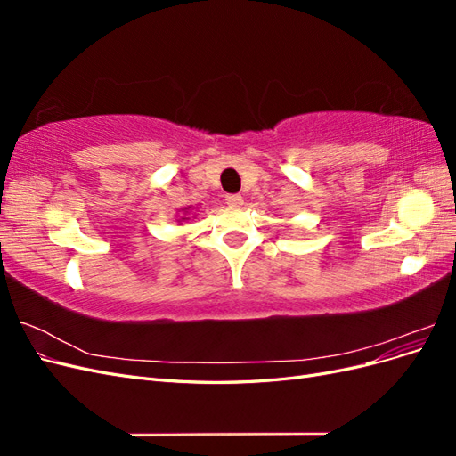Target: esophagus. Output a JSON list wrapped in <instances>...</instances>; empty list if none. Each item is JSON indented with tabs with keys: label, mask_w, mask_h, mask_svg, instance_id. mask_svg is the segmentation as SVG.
Listing matches in <instances>:
<instances>
[{
	"label": "esophagus",
	"mask_w": 456,
	"mask_h": 456,
	"mask_svg": "<svg viewBox=\"0 0 456 456\" xmlns=\"http://www.w3.org/2000/svg\"><path fill=\"white\" fill-rule=\"evenodd\" d=\"M226 205L228 207H241L243 205V198L240 194H228L226 196Z\"/></svg>",
	"instance_id": "esophagus-1"
}]
</instances>
